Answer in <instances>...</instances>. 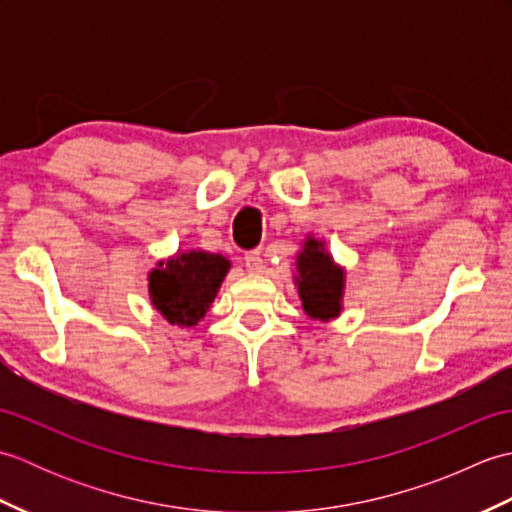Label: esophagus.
Here are the masks:
<instances>
[{"label":"esophagus","mask_w":512,"mask_h":512,"mask_svg":"<svg viewBox=\"0 0 512 512\" xmlns=\"http://www.w3.org/2000/svg\"><path fill=\"white\" fill-rule=\"evenodd\" d=\"M244 264L250 270V273H262L264 270V259L259 250H248L246 257H244Z\"/></svg>","instance_id":"34e87169"}]
</instances>
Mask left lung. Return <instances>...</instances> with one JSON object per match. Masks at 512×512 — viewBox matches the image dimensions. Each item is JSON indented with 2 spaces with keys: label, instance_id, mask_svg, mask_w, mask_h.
I'll return each instance as SVG.
<instances>
[{
  "label": "left lung",
  "instance_id": "left-lung-1",
  "mask_svg": "<svg viewBox=\"0 0 512 512\" xmlns=\"http://www.w3.org/2000/svg\"><path fill=\"white\" fill-rule=\"evenodd\" d=\"M299 297L310 319L330 321L339 317L343 297V270L323 250V242L308 239L297 259Z\"/></svg>",
  "mask_w": 512,
  "mask_h": 512
}]
</instances>
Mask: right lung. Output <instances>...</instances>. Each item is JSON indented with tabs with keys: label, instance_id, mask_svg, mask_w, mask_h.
Returning a JSON list of instances; mask_svg holds the SVG:
<instances>
[{
	"label": "right lung",
	"instance_id": "1",
	"mask_svg": "<svg viewBox=\"0 0 512 512\" xmlns=\"http://www.w3.org/2000/svg\"><path fill=\"white\" fill-rule=\"evenodd\" d=\"M158 266L149 275L151 303L171 325L191 328L209 310L231 264L222 255L191 250Z\"/></svg>",
	"mask_w": 512,
	"mask_h": 512
}]
</instances>
